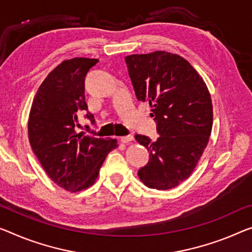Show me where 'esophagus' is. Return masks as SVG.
<instances>
[{"label": "esophagus", "instance_id": "1", "mask_svg": "<svg viewBox=\"0 0 252 252\" xmlns=\"http://www.w3.org/2000/svg\"><path fill=\"white\" fill-rule=\"evenodd\" d=\"M121 141L123 143H125V144H127V143H130L131 141H134V137L131 136V135H128V136H123L121 138Z\"/></svg>", "mask_w": 252, "mask_h": 252}]
</instances>
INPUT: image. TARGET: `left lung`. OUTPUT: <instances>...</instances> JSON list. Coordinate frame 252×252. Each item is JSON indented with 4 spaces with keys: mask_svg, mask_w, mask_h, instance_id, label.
<instances>
[{
    "mask_svg": "<svg viewBox=\"0 0 252 252\" xmlns=\"http://www.w3.org/2000/svg\"><path fill=\"white\" fill-rule=\"evenodd\" d=\"M125 61L137 99L149 102L160 134L157 141L135 135L150 151L148 164L137 175L149 188H175L191 175L210 139V91L198 72L177 54L157 50Z\"/></svg>",
    "mask_w": 252,
    "mask_h": 252,
    "instance_id": "left-lung-1",
    "label": "left lung"
}]
</instances>
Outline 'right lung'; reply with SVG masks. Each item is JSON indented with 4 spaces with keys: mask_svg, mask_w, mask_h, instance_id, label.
Masks as SVG:
<instances>
[{
    "mask_svg": "<svg viewBox=\"0 0 252 252\" xmlns=\"http://www.w3.org/2000/svg\"><path fill=\"white\" fill-rule=\"evenodd\" d=\"M95 59L75 57L62 62L40 84L29 114L28 135L33 153L48 177L65 190L76 192L94 184L104 158L117 139L77 133V116L88 110L84 77Z\"/></svg>",
    "mask_w": 252,
    "mask_h": 252,
    "instance_id": "obj_1",
    "label": "right lung"
}]
</instances>
